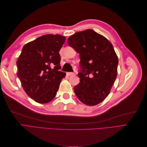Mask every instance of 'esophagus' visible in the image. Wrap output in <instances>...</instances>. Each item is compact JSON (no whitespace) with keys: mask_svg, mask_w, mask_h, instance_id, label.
<instances>
[{"mask_svg":"<svg viewBox=\"0 0 147 147\" xmlns=\"http://www.w3.org/2000/svg\"><path fill=\"white\" fill-rule=\"evenodd\" d=\"M67 75L68 76H72V75H74V73H73V72H67Z\"/></svg>","mask_w":147,"mask_h":147,"instance_id":"esophagus-1","label":"esophagus"}]
</instances>
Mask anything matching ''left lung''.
<instances>
[{
	"mask_svg": "<svg viewBox=\"0 0 147 147\" xmlns=\"http://www.w3.org/2000/svg\"><path fill=\"white\" fill-rule=\"evenodd\" d=\"M69 45L80 54V83L74 87L78 99L87 105H96L109 94L117 76L118 59L112 44L92 29L69 37Z\"/></svg>",
	"mask_w": 147,
	"mask_h": 147,
	"instance_id": "8db88e82",
	"label": "left lung"
}]
</instances>
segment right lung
I'll return each instance as SVG.
<instances>
[{
    "mask_svg": "<svg viewBox=\"0 0 147 147\" xmlns=\"http://www.w3.org/2000/svg\"><path fill=\"white\" fill-rule=\"evenodd\" d=\"M65 41L61 35H42L23 47L16 62L17 75L31 99L45 104L55 98L65 73L61 68L59 51Z\"/></svg>",
    "mask_w": 147,
    "mask_h": 147,
    "instance_id": "add662e5",
    "label": "right lung"
}]
</instances>
